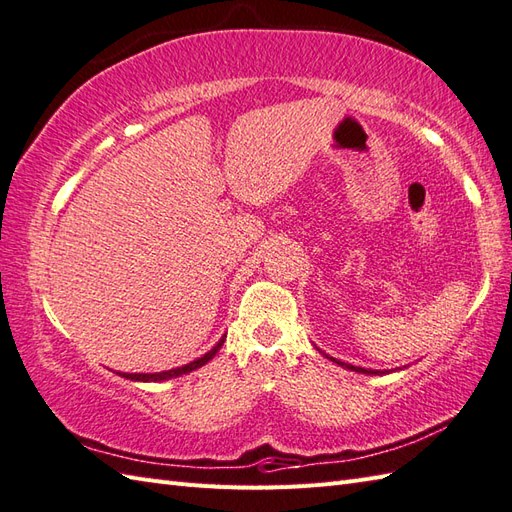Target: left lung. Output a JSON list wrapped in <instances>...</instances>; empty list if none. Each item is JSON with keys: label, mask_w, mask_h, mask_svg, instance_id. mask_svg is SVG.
Here are the masks:
<instances>
[{"label": "left lung", "mask_w": 512, "mask_h": 512, "mask_svg": "<svg viewBox=\"0 0 512 512\" xmlns=\"http://www.w3.org/2000/svg\"><path fill=\"white\" fill-rule=\"evenodd\" d=\"M320 351V349H318ZM323 353V351H320ZM327 360H331V362H336L338 366H342V368H347V371H355V373H362V375H386V373H390V371H371V368H362V366H353V364H347V362H340V360H336V358H329L327 353H323Z\"/></svg>", "instance_id": "8db88e82"}]
</instances>
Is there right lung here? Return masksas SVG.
Returning a JSON list of instances; mask_svg holds the SVG:
<instances>
[{
    "mask_svg": "<svg viewBox=\"0 0 512 512\" xmlns=\"http://www.w3.org/2000/svg\"><path fill=\"white\" fill-rule=\"evenodd\" d=\"M224 340H227V336H222V338L218 340L216 347L209 349L205 355H200V358H196L194 362H189V364H185V366L170 368V371H161V373H117V375H122V377L130 379V382H165V379L181 377V375H187V373L196 371V368H200V366H205V364L213 358V355H216V353L220 351Z\"/></svg>",
    "mask_w": 512,
    "mask_h": 512,
    "instance_id": "right-lung-1",
    "label": "right lung"
}]
</instances>
